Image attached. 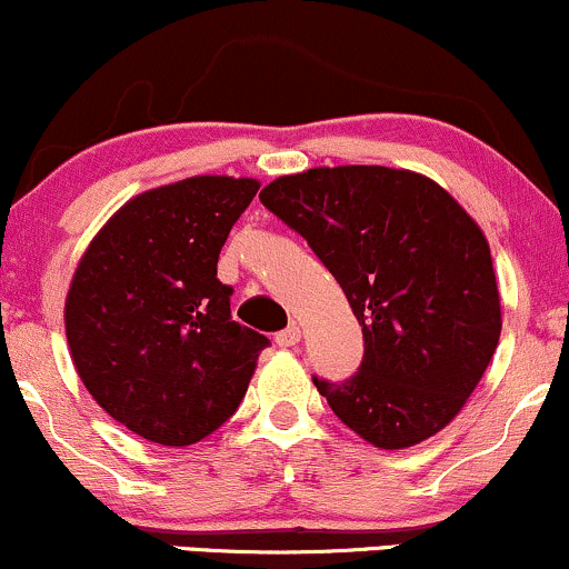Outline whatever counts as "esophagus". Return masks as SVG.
<instances>
[{"instance_id": "34e87169", "label": "esophagus", "mask_w": 569, "mask_h": 569, "mask_svg": "<svg viewBox=\"0 0 569 569\" xmlns=\"http://www.w3.org/2000/svg\"><path fill=\"white\" fill-rule=\"evenodd\" d=\"M300 340V327L290 325L284 327L282 332H277V346H282V349H292V346H298Z\"/></svg>"}]
</instances>
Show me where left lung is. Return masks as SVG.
<instances>
[{"label": "left lung", "instance_id": "8db88e82", "mask_svg": "<svg viewBox=\"0 0 569 569\" xmlns=\"http://www.w3.org/2000/svg\"><path fill=\"white\" fill-rule=\"evenodd\" d=\"M260 202L309 242L362 325L359 370L313 376L332 412L383 450L442 431L500 338L482 229L442 186L391 167H313L277 178Z\"/></svg>", "mask_w": 569, "mask_h": 569}]
</instances>
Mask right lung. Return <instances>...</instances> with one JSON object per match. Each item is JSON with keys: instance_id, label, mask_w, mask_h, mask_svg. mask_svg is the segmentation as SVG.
<instances>
[{"instance_id": "right-lung-1", "label": "right lung", "mask_w": 569, "mask_h": 569, "mask_svg": "<svg viewBox=\"0 0 569 569\" xmlns=\"http://www.w3.org/2000/svg\"><path fill=\"white\" fill-rule=\"evenodd\" d=\"M260 189L199 176L130 199L87 247L66 298L79 378L138 437L186 447L242 402L269 338L233 322L220 247Z\"/></svg>"}]
</instances>
